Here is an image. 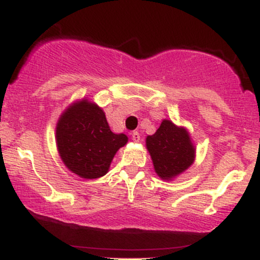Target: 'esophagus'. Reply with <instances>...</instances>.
<instances>
[{
	"label": "esophagus",
	"mask_w": 260,
	"mask_h": 260,
	"mask_svg": "<svg viewBox=\"0 0 260 260\" xmlns=\"http://www.w3.org/2000/svg\"><path fill=\"white\" fill-rule=\"evenodd\" d=\"M132 139H133V142H139V140H140L139 132H133L132 133Z\"/></svg>",
	"instance_id": "obj_1"
}]
</instances>
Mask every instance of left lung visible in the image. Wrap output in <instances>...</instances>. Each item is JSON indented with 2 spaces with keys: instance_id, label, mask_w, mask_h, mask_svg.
I'll list each match as a JSON object with an SVG mask.
<instances>
[{
  "instance_id": "left-lung-1",
  "label": "left lung",
  "mask_w": 260,
  "mask_h": 260,
  "mask_svg": "<svg viewBox=\"0 0 260 260\" xmlns=\"http://www.w3.org/2000/svg\"><path fill=\"white\" fill-rule=\"evenodd\" d=\"M147 149L157 176L172 180L186 171L196 159V148L186 128L164 120L153 136L147 137Z\"/></svg>"
}]
</instances>
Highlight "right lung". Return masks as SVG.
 I'll return each mask as SVG.
<instances>
[{
	"label": "right lung",
	"instance_id": "obj_1",
	"mask_svg": "<svg viewBox=\"0 0 260 260\" xmlns=\"http://www.w3.org/2000/svg\"><path fill=\"white\" fill-rule=\"evenodd\" d=\"M127 142L126 134L110 129L103 109L86 99L68 106L56 126L58 154L66 168L85 180L106 175Z\"/></svg>",
	"mask_w": 260,
	"mask_h": 260
}]
</instances>
